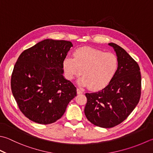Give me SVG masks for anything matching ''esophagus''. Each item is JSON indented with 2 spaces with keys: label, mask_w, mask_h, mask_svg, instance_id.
<instances>
[{
  "label": "esophagus",
  "mask_w": 153,
  "mask_h": 153,
  "mask_svg": "<svg viewBox=\"0 0 153 153\" xmlns=\"http://www.w3.org/2000/svg\"><path fill=\"white\" fill-rule=\"evenodd\" d=\"M83 91L82 90H81L80 89H79V88H77V94H83Z\"/></svg>",
  "instance_id": "obj_1"
}]
</instances>
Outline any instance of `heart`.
Wrapping results in <instances>:
<instances>
[{"label": "heart", "mask_w": 153, "mask_h": 153, "mask_svg": "<svg viewBox=\"0 0 153 153\" xmlns=\"http://www.w3.org/2000/svg\"><path fill=\"white\" fill-rule=\"evenodd\" d=\"M74 58L65 57L63 61L65 76L72 79L83 77L79 83L92 90H100L109 84L119 67L117 57L112 53L89 47L80 48L74 53Z\"/></svg>", "instance_id": "b5f03b06"}]
</instances>
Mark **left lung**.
<instances>
[{"mask_svg": "<svg viewBox=\"0 0 153 153\" xmlns=\"http://www.w3.org/2000/svg\"><path fill=\"white\" fill-rule=\"evenodd\" d=\"M115 51L119 67L105 88L87 93L84 113L88 121L96 126L111 128L127 118L138 104L141 94V76L136 61L121 47L108 44Z\"/></svg>", "mask_w": 153, "mask_h": 153, "instance_id": "left-lung-1", "label": "left lung"}]
</instances>
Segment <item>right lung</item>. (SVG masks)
<instances>
[{
	"label": "right lung",
	"mask_w": 153,
	"mask_h": 153,
	"mask_svg": "<svg viewBox=\"0 0 153 153\" xmlns=\"http://www.w3.org/2000/svg\"><path fill=\"white\" fill-rule=\"evenodd\" d=\"M73 44L46 39L24 51L14 65L11 89L20 110L43 125L60 119L76 88L63 76V61Z\"/></svg>",
	"instance_id": "right-lung-1"
}]
</instances>
